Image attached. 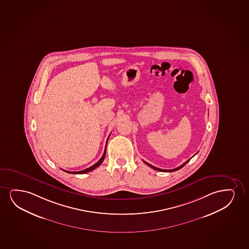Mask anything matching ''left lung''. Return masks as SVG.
I'll return each mask as SVG.
<instances>
[{"instance_id": "left-lung-1", "label": "left lung", "mask_w": 249, "mask_h": 249, "mask_svg": "<svg viewBox=\"0 0 249 249\" xmlns=\"http://www.w3.org/2000/svg\"><path fill=\"white\" fill-rule=\"evenodd\" d=\"M189 160H190V159H189V160H187V161L185 162V163H183L182 165H180V166H178V168L171 169V170H164V169L157 168V167H155V166H154V165H150V164L147 163V162H143L145 163L146 165H149V167H151V168L154 169V170H156V171H164V172H173V171H178V170H180V169L182 168V167H183V166H184V165H186L187 162L189 161Z\"/></svg>"}]
</instances>
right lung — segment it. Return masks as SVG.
<instances>
[{
  "mask_svg": "<svg viewBox=\"0 0 249 249\" xmlns=\"http://www.w3.org/2000/svg\"><path fill=\"white\" fill-rule=\"evenodd\" d=\"M108 139H109V137H108ZM108 139H107V141H108ZM106 149H107V145H106V149H105V152H104L103 155H102V157L99 160V161L97 163H95L94 165H92L90 167H89V168L85 169L84 171H65L66 172H68V173H70V174H84V173H87V172H89V171H93L95 168H97L98 166H100L101 165V163L103 162L104 159H105V156H106Z\"/></svg>",
  "mask_w": 249,
  "mask_h": 249,
  "instance_id": "obj_1",
  "label": "right lung"
}]
</instances>
